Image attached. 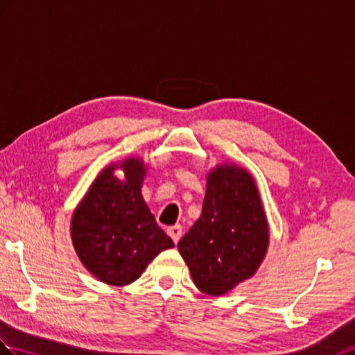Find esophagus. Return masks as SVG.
Returning <instances> with one entry per match:
<instances>
[{
	"label": "esophagus",
	"instance_id": "1",
	"mask_svg": "<svg viewBox=\"0 0 355 355\" xmlns=\"http://www.w3.org/2000/svg\"><path fill=\"white\" fill-rule=\"evenodd\" d=\"M168 234L171 236L172 241H174V243H178L181 234H183V228H181V225H172L168 228Z\"/></svg>",
	"mask_w": 355,
	"mask_h": 355
}]
</instances>
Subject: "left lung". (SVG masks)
Here are the masks:
<instances>
[{
    "label": "left lung",
    "instance_id": "8db88e82",
    "mask_svg": "<svg viewBox=\"0 0 355 355\" xmlns=\"http://www.w3.org/2000/svg\"><path fill=\"white\" fill-rule=\"evenodd\" d=\"M205 180L201 216L177 246L198 289L222 296L259 270L268 252L269 224L248 169L220 163Z\"/></svg>",
    "mask_w": 355,
    "mask_h": 355
}]
</instances>
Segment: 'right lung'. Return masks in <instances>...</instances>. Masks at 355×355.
I'll use <instances>...</instances> for the list:
<instances>
[{"instance_id": "1", "label": "right lung", "mask_w": 355, "mask_h": 355, "mask_svg": "<svg viewBox=\"0 0 355 355\" xmlns=\"http://www.w3.org/2000/svg\"><path fill=\"white\" fill-rule=\"evenodd\" d=\"M122 170L124 177L114 175ZM144 159L112 162L98 172L71 218V239L83 266L100 282L127 286L174 242L157 225L142 196Z\"/></svg>"}]
</instances>
